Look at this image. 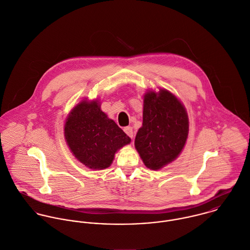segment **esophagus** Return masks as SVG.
Wrapping results in <instances>:
<instances>
[{
    "label": "esophagus",
    "instance_id": "esophagus-1",
    "mask_svg": "<svg viewBox=\"0 0 250 250\" xmlns=\"http://www.w3.org/2000/svg\"><path fill=\"white\" fill-rule=\"evenodd\" d=\"M124 130L127 136H129L130 138H133V129L131 126H126V127H125Z\"/></svg>",
    "mask_w": 250,
    "mask_h": 250
}]
</instances>
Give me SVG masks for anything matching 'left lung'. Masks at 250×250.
<instances>
[{"mask_svg":"<svg viewBox=\"0 0 250 250\" xmlns=\"http://www.w3.org/2000/svg\"><path fill=\"white\" fill-rule=\"evenodd\" d=\"M188 116L183 103L167 90L144 96L143 124L134 145L144 164L159 170L175 160L188 135Z\"/></svg>","mask_w":250,"mask_h":250,"instance_id":"8db88e82","label":"left lung"}]
</instances>
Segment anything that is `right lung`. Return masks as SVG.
<instances>
[{
	"label": "right lung",
	"instance_id": "add662e5",
	"mask_svg": "<svg viewBox=\"0 0 250 250\" xmlns=\"http://www.w3.org/2000/svg\"><path fill=\"white\" fill-rule=\"evenodd\" d=\"M64 138L73 155L85 166L108 168L117 150L130 143L122 128L100 110L98 100H83L68 114Z\"/></svg>",
	"mask_w": 250,
	"mask_h": 250
}]
</instances>
